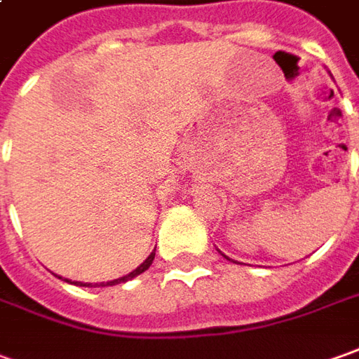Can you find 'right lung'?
<instances>
[{"label":"right lung","mask_w":359,"mask_h":359,"mask_svg":"<svg viewBox=\"0 0 359 359\" xmlns=\"http://www.w3.org/2000/svg\"><path fill=\"white\" fill-rule=\"evenodd\" d=\"M154 257H156V251L151 252L150 257H148V259H146V261H144V263H142L140 266L136 269V271H132L130 275L122 276V278H116V280H108V283H74V285H79V286H112V285H118V283H126V280H130V278L142 275L144 271H148V269H150L151 261H154Z\"/></svg>","instance_id":"obj_1"}]
</instances>
